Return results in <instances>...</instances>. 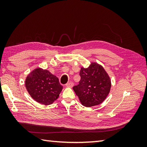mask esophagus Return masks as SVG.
Listing matches in <instances>:
<instances>
[{"label":"esophagus","mask_w":147,"mask_h":147,"mask_svg":"<svg viewBox=\"0 0 147 147\" xmlns=\"http://www.w3.org/2000/svg\"><path fill=\"white\" fill-rule=\"evenodd\" d=\"M73 85H74V83H73V82H68L66 84V85H65V86H66L67 87H70V88H71V87H73Z\"/></svg>","instance_id":"esophagus-1"}]
</instances>
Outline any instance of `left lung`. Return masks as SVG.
Wrapping results in <instances>:
<instances>
[{
	"label": "left lung",
	"mask_w": 147,
	"mask_h": 147,
	"mask_svg": "<svg viewBox=\"0 0 147 147\" xmlns=\"http://www.w3.org/2000/svg\"><path fill=\"white\" fill-rule=\"evenodd\" d=\"M79 84L73 86L80 102L85 107L100 104L107 98L111 87V78L104 68L92 62L87 68L82 67Z\"/></svg>",
	"instance_id": "1"
}]
</instances>
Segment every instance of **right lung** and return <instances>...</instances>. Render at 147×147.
I'll return each instance as SVG.
<instances>
[{
    "label": "right lung",
    "mask_w": 147,
    "mask_h": 147,
    "mask_svg": "<svg viewBox=\"0 0 147 147\" xmlns=\"http://www.w3.org/2000/svg\"><path fill=\"white\" fill-rule=\"evenodd\" d=\"M25 86L33 99L45 105L56 100L63 88L57 76L40 67L35 69L27 76Z\"/></svg>",
    "instance_id": "obj_1"
}]
</instances>
